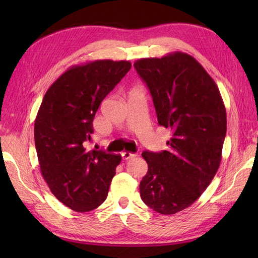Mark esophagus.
I'll use <instances>...</instances> for the list:
<instances>
[{"instance_id":"1","label":"esophagus","mask_w":258,"mask_h":258,"mask_svg":"<svg viewBox=\"0 0 258 258\" xmlns=\"http://www.w3.org/2000/svg\"><path fill=\"white\" fill-rule=\"evenodd\" d=\"M135 156H136L135 154H133V153H130V152H123L122 153L123 160H130V158H133Z\"/></svg>"}]
</instances>
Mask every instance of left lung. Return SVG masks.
<instances>
[{"label": "left lung", "instance_id": "8db88e82", "mask_svg": "<svg viewBox=\"0 0 258 258\" xmlns=\"http://www.w3.org/2000/svg\"><path fill=\"white\" fill-rule=\"evenodd\" d=\"M134 68L149 87L158 124L172 131L168 151L142 153L149 171L140 183L141 199L172 215L193 204L215 176L226 109L215 82L188 54L141 58Z\"/></svg>", "mask_w": 258, "mask_h": 258}]
</instances>
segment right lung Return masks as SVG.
<instances>
[{"label": "right lung", "mask_w": 258, "mask_h": 258, "mask_svg": "<svg viewBox=\"0 0 258 258\" xmlns=\"http://www.w3.org/2000/svg\"><path fill=\"white\" fill-rule=\"evenodd\" d=\"M132 64L97 59L64 72L45 93L34 124L41 173L53 195L75 212H90L106 200L120 155L86 150L93 119L105 96Z\"/></svg>", "instance_id": "right-lung-1"}]
</instances>
